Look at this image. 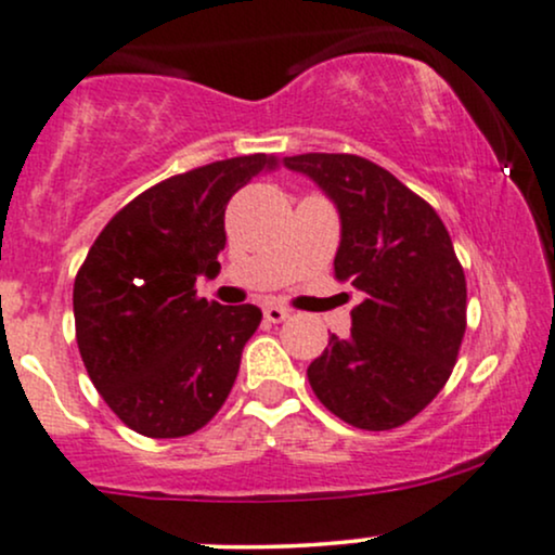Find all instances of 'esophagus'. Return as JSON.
<instances>
[{"mask_svg":"<svg viewBox=\"0 0 555 555\" xmlns=\"http://www.w3.org/2000/svg\"><path fill=\"white\" fill-rule=\"evenodd\" d=\"M263 315H266V321H271V323H282V321H286V318H289L292 313L286 308H282V305H266L263 308Z\"/></svg>","mask_w":555,"mask_h":555,"instance_id":"34e87169","label":"esophagus"}]
</instances>
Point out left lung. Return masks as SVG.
Masks as SVG:
<instances>
[{
  "label": "left lung",
  "instance_id": "obj_1",
  "mask_svg": "<svg viewBox=\"0 0 555 555\" xmlns=\"http://www.w3.org/2000/svg\"><path fill=\"white\" fill-rule=\"evenodd\" d=\"M339 208L334 276L362 295L347 339L308 367L328 412L362 430L410 423L454 371L467 282L441 216L391 171L354 154L286 156Z\"/></svg>",
  "mask_w": 555,
  "mask_h": 555
}]
</instances>
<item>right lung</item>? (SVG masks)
Masks as SVG:
<instances>
[{"mask_svg": "<svg viewBox=\"0 0 555 555\" xmlns=\"http://www.w3.org/2000/svg\"><path fill=\"white\" fill-rule=\"evenodd\" d=\"M276 167L253 154L169 177L114 214L82 260L73 289L82 365L140 436H190L232 391L263 313L208 302L195 282L221 269L229 197Z\"/></svg>", "mask_w": 555, "mask_h": 555, "instance_id": "1", "label": "right lung"}]
</instances>
